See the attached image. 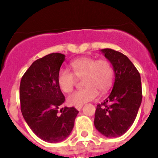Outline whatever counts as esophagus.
<instances>
[{"label": "esophagus", "mask_w": 158, "mask_h": 158, "mask_svg": "<svg viewBox=\"0 0 158 158\" xmlns=\"http://www.w3.org/2000/svg\"><path fill=\"white\" fill-rule=\"evenodd\" d=\"M75 108H76V109H77L78 111H80V110L82 109V106H75Z\"/></svg>", "instance_id": "obj_1"}]
</instances>
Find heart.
Returning <instances> with one entry per match:
<instances>
[{
  "mask_svg": "<svg viewBox=\"0 0 158 158\" xmlns=\"http://www.w3.org/2000/svg\"><path fill=\"white\" fill-rule=\"evenodd\" d=\"M72 73L60 69L57 74V83L65 93L73 90L76 79H82L83 89L73 92L68 97L72 106H82L98 96V92L106 93L111 88L114 79V69L107 60L93 57H82L72 62Z\"/></svg>",
  "mask_w": 158,
  "mask_h": 158,
  "instance_id": "b5f03b06",
  "label": "heart"
}]
</instances>
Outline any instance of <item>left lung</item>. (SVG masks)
Returning <instances> with one entry per match:
<instances>
[{
	"mask_svg": "<svg viewBox=\"0 0 158 158\" xmlns=\"http://www.w3.org/2000/svg\"><path fill=\"white\" fill-rule=\"evenodd\" d=\"M112 64L114 83L107 98L97 106L94 125L108 138L122 136L136 118L142 100L139 72L128 57L111 49H102Z\"/></svg>",
	"mask_w": 158,
	"mask_h": 158,
	"instance_id": "8db88e82",
	"label": "left lung"
}]
</instances>
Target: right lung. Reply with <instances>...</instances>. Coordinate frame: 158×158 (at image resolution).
<instances>
[{"label":"right lung","mask_w":158,"mask_h":158,"mask_svg":"<svg viewBox=\"0 0 158 158\" xmlns=\"http://www.w3.org/2000/svg\"><path fill=\"white\" fill-rule=\"evenodd\" d=\"M65 55L50 53L32 63L20 85L23 118L33 133L44 141L57 143L71 133L79 111L64 107L65 96L57 83V74Z\"/></svg>","instance_id":"add662e5"}]
</instances>
